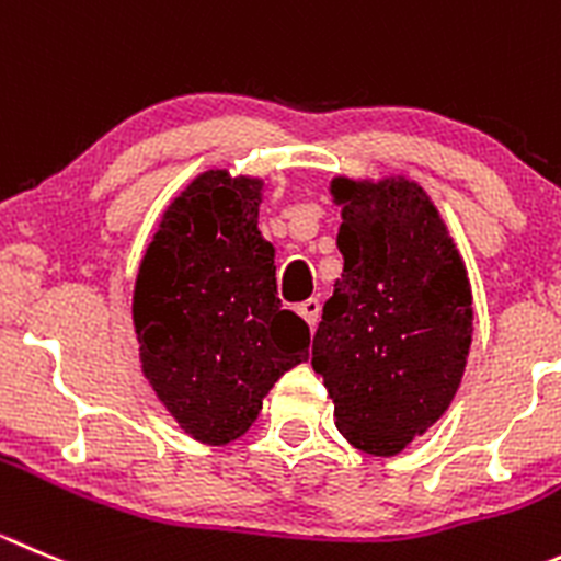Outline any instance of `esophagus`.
Wrapping results in <instances>:
<instances>
[{"instance_id": "obj_1", "label": "esophagus", "mask_w": 561, "mask_h": 561, "mask_svg": "<svg viewBox=\"0 0 561 561\" xmlns=\"http://www.w3.org/2000/svg\"><path fill=\"white\" fill-rule=\"evenodd\" d=\"M318 312H321V305H318L316 298H307V301H301V305H298V316L305 318L307 327L310 329H316Z\"/></svg>"}]
</instances>
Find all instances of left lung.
I'll list each match as a JSON object with an SVG mask.
<instances>
[{
  "mask_svg": "<svg viewBox=\"0 0 561 561\" xmlns=\"http://www.w3.org/2000/svg\"><path fill=\"white\" fill-rule=\"evenodd\" d=\"M343 274L323 305L312 368L354 448L396 457L451 407L473 337L468 271L417 182L332 180Z\"/></svg>",
  "mask_w": 561,
  "mask_h": 561,
  "instance_id": "left-lung-1",
  "label": "left lung"
}]
</instances>
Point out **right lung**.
<instances>
[{
    "instance_id": "add662e5",
    "label": "right lung",
    "mask_w": 561,
    "mask_h": 561,
    "mask_svg": "<svg viewBox=\"0 0 561 561\" xmlns=\"http://www.w3.org/2000/svg\"><path fill=\"white\" fill-rule=\"evenodd\" d=\"M260 202L263 180L198 174L162 213L135 279L144 376L207 446L249 432L276 379L310 357V327L276 298Z\"/></svg>"
}]
</instances>
